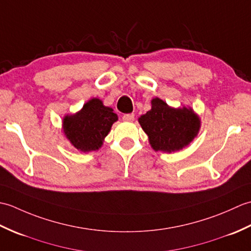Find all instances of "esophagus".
Instances as JSON below:
<instances>
[{
  "instance_id": "esophagus-1",
  "label": "esophagus",
  "mask_w": 251,
  "mask_h": 251,
  "mask_svg": "<svg viewBox=\"0 0 251 251\" xmlns=\"http://www.w3.org/2000/svg\"><path fill=\"white\" fill-rule=\"evenodd\" d=\"M135 120V114H124L123 115V121L132 122Z\"/></svg>"
}]
</instances>
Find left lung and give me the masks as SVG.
I'll return each mask as SVG.
<instances>
[{
  "label": "left lung",
  "instance_id": "left-lung-1",
  "mask_svg": "<svg viewBox=\"0 0 251 251\" xmlns=\"http://www.w3.org/2000/svg\"><path fill=\"white\" fill-rule=\"evenodd\" d=\"M154 151L172 153L182 150L194 140L201 129V119L190 106L168 105L153 98L151 110L138 119Z\"/></svg>",
  "mask_w": 251,
  "mask_h": 251
}]
</instances>
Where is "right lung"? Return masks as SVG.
Here are the masks:
<instances>
[{"label": "right lung", "mask_w": 251, "mask_h": 251, "mask_svg": "<svg viewBox=\"0 0 251 251\" xmlns=\"http://www.w3.org/2000/svg\"><path fill=\"white\" fill-rule=\"evenodd\" d=\"M117 120L113 109L105 106L102 100L92 98L76 113L63 116L61 130L78 151H97Z\"/></svg>", "instance_id": "1"}]
</instances>
